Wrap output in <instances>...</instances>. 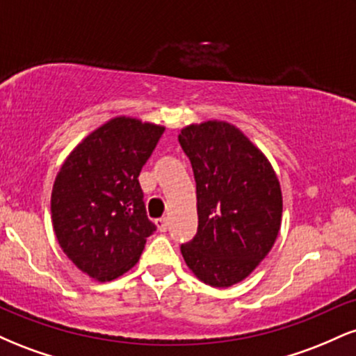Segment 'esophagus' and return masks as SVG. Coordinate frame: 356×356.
<instances>
[{"instance_id":"34e87169","label":"esophagus","mask_w":356,"mask_h":356,"mask_svg":"<svg viewBox=\"0 0 356 356\" xmlns=\"http://www.w3.org/2000/svg\"><path fill=\"white\" fill-rule=\"evenodd\" d=\"M155 224H157V227H159V231L161 232H165L167 231V218H161V219H157L155 220Z\"/></svg>"}]
</instances>
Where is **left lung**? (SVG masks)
Instances as JSON below:
<instances>
[{
  "label": "left lung",
  "mask_w": 356,
  "mask_h": 356,
  "mask_svg": "<svg viewBox=\"0 0 356 356\" xmlns=\"http://www.w3.org/2000/svg\"><path fill=\"white\" fill-rule=\"evenodd\" d=\"M197 194V232L181 244L187 266L214 288L251 275L275 244L283 197L268 159L226 122L189 125L179 136Z\"/></svg>",
  "instance_id": "1"
}]
</instances>
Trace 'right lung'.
<instances>
[{
	"label": "right lung",
	"mask_w": 356,
	"mask_h": 356,
	"mask_svg": "<svg viewBox=\"0 0 356 356\" xmlns=\"http://www.w3.org/2000/svg\"><path fill=\"white\" fill-rule=\"evenodd\" d=\"M162 134L164 127L113 118L76 145L56 175L53 229L65 254L93 280L129 271L157 229L138 175Z\"/></svg>",
	"instance_id": "obj_1"
}]
</instances>
